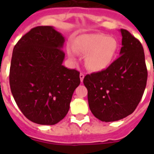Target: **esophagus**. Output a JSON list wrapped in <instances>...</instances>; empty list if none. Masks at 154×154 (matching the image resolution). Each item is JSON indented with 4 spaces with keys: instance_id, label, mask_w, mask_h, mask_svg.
Returning a JSON list of instances; mask_svg holds the SVG:
<instances>
[{
    "instance_id": "34e87169",
    "label": "esophagus",
    "mask_w": 154,
    "mask_h": 154,
    "mask_svg": "<svg viewBox=\"0 0 154 154\" xmlns=\"http://www.w3.org/2000/svg\"><path fill=\"white\" fill-rule=\"evenodd\" d=\"M84 77H85V75L84 73H82V72H81L80 73V79H81V82H83V80H84Z\"/></svg>"
}]
</instances>
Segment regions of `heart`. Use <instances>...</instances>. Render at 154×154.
Wrapping results in <instances>:
<instances>
[{"label":"heart","mask_w":154,"mask_h":154,"mask_svg":"<svg viewBox=\"0 0 154 154\" xmlns=\"http://www.w3.org/2000/svg\"><path fill=\"white\" fill-rule=\"evenodd\" d=\"M118 49L117 42L101 33H89L75 40L73 47L67 48L68 56L75 60L77 53L85 56V65L91 72L106 69L113 61Z\"/></svg>","instance_id":"heart-1"}]
</instances>
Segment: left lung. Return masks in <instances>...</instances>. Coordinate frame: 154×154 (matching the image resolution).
<instances>
[{
    "instance_id": "left-lung-1",
    "label": "left lung",
    "mask_w": 154,
    "mask_h": 154,
    "mask_svg": "<svg viewBox=\"0 0 154 154\" xmlns=\"http://www.w3.org/2000/svg\"><path fill=\"white\" fill-rule=\"evenodd\" d=\"M120 57L101 72L86 75L84 85L92 113L101 122L123 119L131 114L141 101L147 82L145 53L141 42L121 29Z\"/></svg>"
}]
</instances>
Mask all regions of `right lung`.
<instances>
[{"label":"right lung","instance_id":"obj_1","mask_svg":"<svg viewBox=\"0 0 154 154\" xmlns=\"http://www.w3.org/2000/svg\"><path fill=\"white\" fill-rule=\"evenodd\" d=\"M65 37L53 26H37L14 46L9 84L22 113L31 122L53 125L69 109L80 72L62 65Z\"/></svg>","mask_w":154,"mask_h":154}]
</instances>
